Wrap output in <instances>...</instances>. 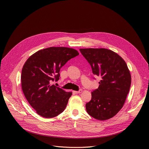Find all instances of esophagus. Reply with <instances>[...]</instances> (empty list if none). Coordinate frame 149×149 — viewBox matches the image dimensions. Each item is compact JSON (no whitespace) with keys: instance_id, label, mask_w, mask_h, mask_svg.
Listing matches in <instances>:
<instances>
[{"instance_id":"34e87169","label":"esophagus","mask_w":149,"mask_h":149,"mask_svg":"<svg viewBox=\"0 0 149 149\" xmlns=\"http://www.w3.org/2000/svg\"><path fill=\"white\" fill-rule=\"evenodd\" d=\"M75 94H79V93H81L82 92V90H79V91H74Z\"/></svg>"}]
</instances>
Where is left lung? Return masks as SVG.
Returning <instances> with one entry per match:
<instances>
[{
    "label": "left lung",
    "instance_id": "left-lung-1",
    "mask_svg": "<svg viewBox=\"0 0 149 149\" xmlns=\"http://www.w3.org/2000/svg\"><path fill=\"white\" fill-rule=\"evenodd\" d=\"M90 64L94 75L100 77L99 87L91 93L86 104L88 114L99 120H106L122 109L129 94L132 78L124 60L105 48L80 49Z\"/></svg>",
    "mask_w": 149,
    "mask_h": 149
}]
</instances>
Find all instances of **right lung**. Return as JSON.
Returning a JSON list of instances; mask_svg holds the SVG:
<instances>
[{
  "instance_id": "1",
  "label": "right lung",
  "mask_w": 149,
  "mask_h": 149,
  "mask_svg": "<svg viewBox=\"0 0 149 149\" xmlns=\"http://www.w3.org/2000/svg\"><path fill=\"white\" fill-rule=\"evenodd\" d=\"M78 52L67 47H50L32 55L25 62L21 85L25 98L39 116H57L66 108L71 92H66L51 83L59 79L61 67Z\"/></svg>"
}]
</instances>
